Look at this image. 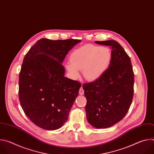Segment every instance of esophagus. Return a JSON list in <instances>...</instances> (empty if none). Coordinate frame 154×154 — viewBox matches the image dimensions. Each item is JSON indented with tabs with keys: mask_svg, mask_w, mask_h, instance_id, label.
<instances>
[{
	"mask_svg": "<svg viewBox=\"0 0 154 154\" xmlns=\"http://www.w3.org/2000/svg\"><path fill=\"white\" fill-rule=\"evenodd\" d=\"M79 94L80 95H83L84 94V90L83 89V87H81L79 90Z\"/></svg>",
	"mask_w": 154,
	"mask_h": 154,
	"instance_id": "esophagus-1",
	"label": "esophagus"
}]
</instances>
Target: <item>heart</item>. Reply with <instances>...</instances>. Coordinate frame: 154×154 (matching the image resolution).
<instances>
[{"mask_svg":"<svg viewBox=\"0 0 154 154\" xmlns=\"http://www.w3.org/2000/svg\"><path fill=\"white\" fill-rule=\"evenodd\" d=\"M111 60L112 52L108 48L87 45L71 54L70 63L66 64L65 67L74 79L80 77L79 70H83L85 79L95 80L105 72Z\"/></svg>","mask_w":154,"mask_h":154,"instance_id":"1","label":"heart"}]
</instances>
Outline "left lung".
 Returning <instances> with one entry per match:
<instances>
[{"label":"left lung","mask_w":154,"mask_h":154,"mask_svg":"<svg viewBox=\"0 0 154 154\" xmlns=\"http://www.w3.org/2000/svg\"><path fill=\"white\" fill-rule=\"evenodd\" d=\"M112 49L108 68L95 81L83 85L86 119L93 127L105 128L125 116L134 96V74L129 56L115 40L95 41Z\"/></svg>","instance_id":"left-lung-1"}]
</instances>
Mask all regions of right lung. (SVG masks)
<instances>
[{
	"label": "right lung",
	"mask_w": 154,
	"mask_h": 154,
	"mask_svg": "<svg viewBox=\"0 0 154 154\" xmlns=\"http://www.w3.org/2000/svg\"><path fill=\"white\" fill-rule=\"evenodd\" d=\"M80 41L42 38L24 58L19 78V101L26 116L40 128L57 130L68 120L82 85L64 77L62 63Z\"/></svg>",
	"instance_id": "right-lung-1"
}]
</instances>
